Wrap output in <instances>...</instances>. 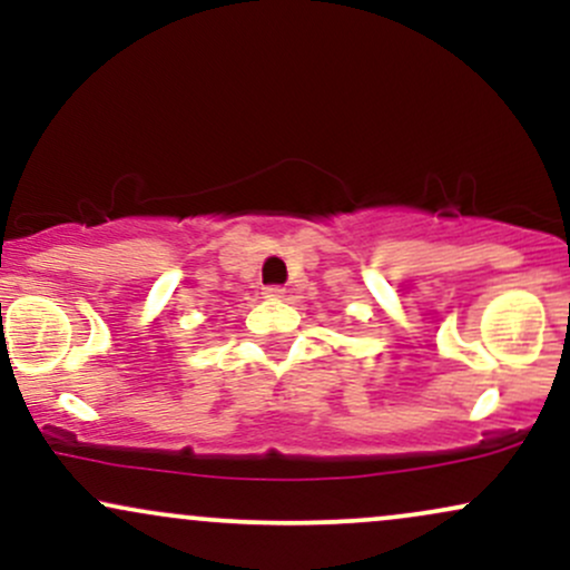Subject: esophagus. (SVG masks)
<instances>
[{
    "mask_svg": "<svg viewBox=\"0 0 570 570\" xmlns=\"http://www.w3.org/2000/svg\"><path fill=\"white\" fill-rule=\"evenodd\" d=\"M286 294V289L281 284H271V286H265V297H271V299H281Z\"/></svg>",
    "mask_w": 570,
    "mask_h": 570,
    "instance_id": "esophagus-1",
    "label": "esophagus"
}]
</instances>
